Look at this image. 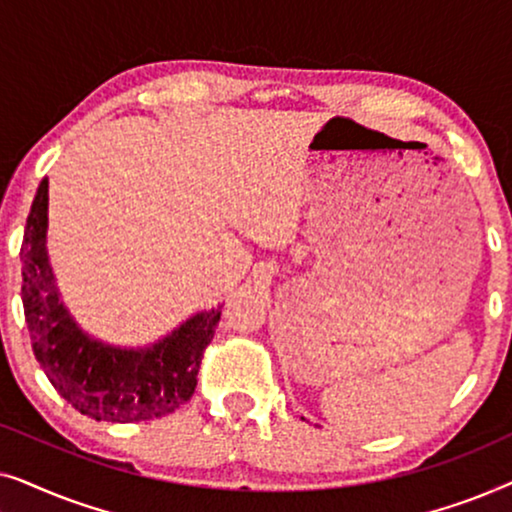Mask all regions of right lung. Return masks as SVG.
<instances>
[{"label": "right lung", "instance_id": "1", "mask_svg": "<svg viewBox=\"0 0 512 512\" xmlns=\"http://www.w3.org/2000/svg\"><path fill=\"white\" fill-rule=\"evenodd\" d=\"M48 179L39 184L23 247V307L39 366L60 396L97 422H144L191 401L221 310L200 312L163 342L116 349L81 333L58 298L46 256Z\"/></svg>", "mask_w": 512, "mask_h": 512}]
</instances>
